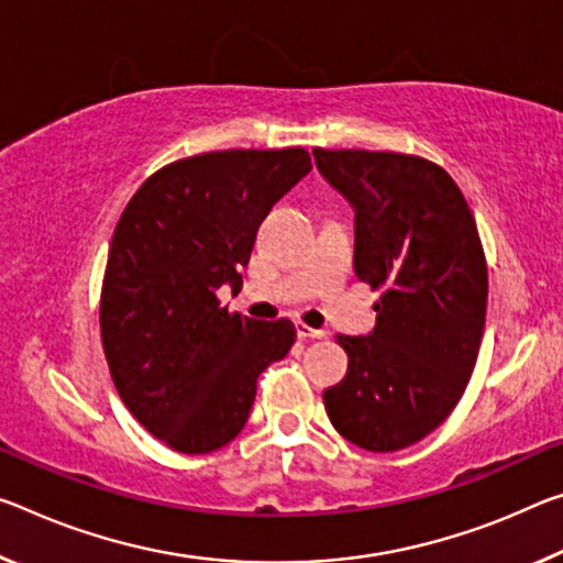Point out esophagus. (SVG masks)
Returning <instances> with one entry per match:
<instances>
[{
    "label": "esophagus",
    "instance_id": "esophagus-1",
    "mask_svg": "<svg viewBox=\"0 0 563 563\" xmlns=\"http://www.w3.org/2000/svg\"><path fill=\"white\" fill-rule=\"evenodd\" d=\"M296 333H298L300 341H320V338H325V330L310 328L306 323H296Z\"/></svg>",
    "mask_w": 563,
    "mask_h": 563
}]
</instances>
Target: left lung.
<instances>
[{"mask_svg": "<svg viewBox=\"0 0 563 563\" xmlns=\"http://www.w3.org/2000/svg\"><path fill=\"white\" fill-rule=\"evenodd\" d=\"M355 210V275L383 290L371 335H338L347 373L323 404L365 451H400L435 431L466 390L486 323L488 267L453 177L431 159L313 150Z\"/></svg>", "mask_w": 563, "mask_h": 563, "instance_id": "1", "label": "left lung"}]
</instances>
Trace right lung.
Returning a JSON list of instances; mask_svg holds the SVG:
<instances>
[{"mask_svg":"<svg viewBox=\"0 0 563 563\" xmlns=\"http://www.w3.org/2000/svg\"><path fill=\"white\" fill-rule=\"evenodd\" d=\"M302 147L220 150L169 163L132 195L107 255L100 333L122 404L180 453L243 431L257 376L296 343L290 320L228 313L261 222L310 173Z\"/></svg>","mask_w":563,"mask_h":563,"instance_id":"1","label":"right lung"}]
</instances>
